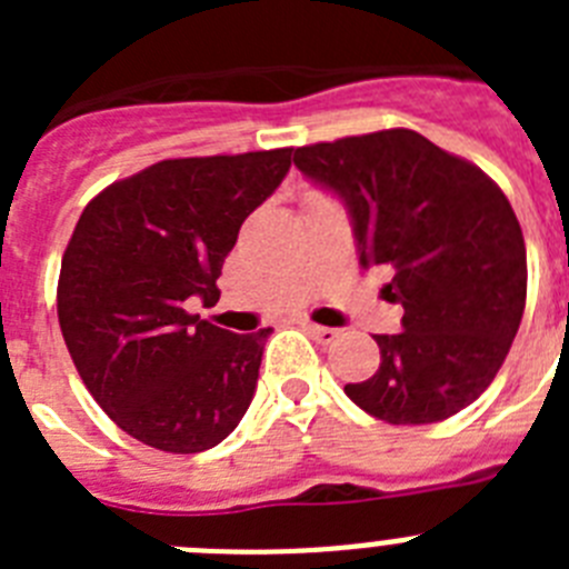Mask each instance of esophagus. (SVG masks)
<instances>
[{
    "mask_svg": "<svg viewBox=\"0 0 569 569\" xmlns=\"http://www.w3.org/2000/svg\"><path fill=\"white\" fill-rule=\"evenodd\" d=\"M305 330H308L310 336H313L319 345H333L336 339H339V330L333 328H321V325H305Z\"/></svg>",
    "mask_w": 569,
    "mask_h": 569,
    "instance_id": "1",
    "label": "esophagus"
}]
</instances>
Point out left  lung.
<instances>
[{"label":"left lung","instance_id":"1","mask_svg":"<svg viewBox=\"0 0 569 569\" xmlns=\"http://www.w3.org/2000/svg\"><path fill=\"white\" fill-rule=\"evenodd\" d=\"M301 173L350 210L361 268H385L401 333L373 336L381 365L350 401L390 425H433L485 393L527 299L521 224L490 176L416 130L296 148Z\"/></svg>","mask_w":569,"mask_h":569}]
</instances>
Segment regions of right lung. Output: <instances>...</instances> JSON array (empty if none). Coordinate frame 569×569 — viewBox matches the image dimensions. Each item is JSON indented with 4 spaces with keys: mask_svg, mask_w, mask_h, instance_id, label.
Wrapping results in <instances>:
<instances>
[{
    "mask_svg": "<svg viewBox=\"0 0 569 569\" xmlns=\"http://www.w3.org/2000/svg\"><path fill=\"white\" fill-rule=\"evenodd\" d=\"M293 148L164 159L93 196L70 236L57 313L90 396L124 433L202 453L250 407L270 328L230 333L188 313L241 222L281 184Z\"/></svg>",
    "mask_w": 569,
    "mask_h": 569,
    "instance_id": "obj_1",
    "label": "right lung"
}]
</instances>
